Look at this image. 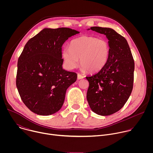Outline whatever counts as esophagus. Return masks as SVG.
Instances as JSON below:
<instances>
[{
    "label": "esophagus",
    "mask_w": 153,
    "mask_h": 153,
    "mask_svg": "<svg viewBox=\"0 0 153 153\" xmlns=\"http://www.w3.org/2000/svg\"><path fill=\"white\" fill-rule=\"evenodd\" d=\"M83 77H84V76H83L82 74H80L79 73L77 74V79H83Z\"/></svg>",
    "instance_id": "obj_1"
}]
</instances>
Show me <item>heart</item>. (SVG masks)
<instances>
[{"instance_id":"b5f03b06","label":"heart","mask_w":153,"mask_h":153,"mask_svg":"<svg viewBox=\"0 0 153 153\" xmlns=\"http://www.w3.org/2000/svg\"><path fill=\"white\" fill-rule=\"evenodd\" d=\"M110 55V46L105 39L84 36L72 40L69 48L62 51L65 67L68 70L76 68L79 64L89 72H96L106 64Z\"/></svg>"}]
</instances>
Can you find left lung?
Segmentation results:
<instances>
[{
    "label": "left lung",
    "mask_w": 153,
    "mask_h": 153,
    "mask_svg": "<svg viewBox=\"0 0 153 153\" xmlns=\"http://www.w3.org/2000/svg\"><path fill=\"white\" fill-rule=\"evenodd\" d=\"M90 29L106 36L110 55L103 68L86 77L89 82L86 99L95 113L111 115L124 106L132 92L134 61L124 37L110 28L93 27Z\"/></svg>",
    "instance_id": "8db88e82"
}]
</instances>
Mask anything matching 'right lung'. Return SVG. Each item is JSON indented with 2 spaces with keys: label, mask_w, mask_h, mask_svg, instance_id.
<instances>
[{
  "label": "right lung",
  "mask_w": 153,
  "mask_h": 153,
  "mask_svg": "<svg viewBox=\"0 0 153 153\" xmlns=\"http://www.w3.org/2000/svg\"><path fill=\"white\" fill-rule=\"evenodd\" d=\"M79 33L68 28H45L26 43L17 62L16 86L32 112L48 116L62 108L67 88L77 77L62 68V47Z\"/></svg>",
  "instance_id": "add662e5"
}]
</instances>
